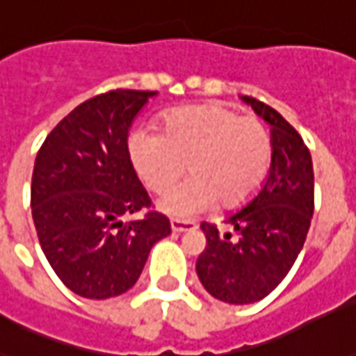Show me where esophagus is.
<instances>
[{
	"instance_id": "1",
	"label": "esophagus",
	"mask_w": 356,
	"mask_h": 356,
	"mask_svg": "<svg viewBox=\"0 0 356 356\" xmlns=\"http://www.w3.org/2000/svg\"><path fill=\"white\" fill-rule=\"evenodd\" d=\"M171 230L175 234H183V232L196 230V225L191 220H171Z\"/></svg>"
}]
</instances>
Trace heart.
Segmentation results:
<instances>
[{
  "instance_id": "b5f03b06",
  "label": "heart",
  "mask_w": 356,
  "mask_h": 356,
  "mask_svg": "<svg viewBox=\"0 0 356 356\" xmlns=\"http://www.w3.org/2000/svg\"><path fill=\"white\" fill-rule=\"evenodd\" d=\"M136 175L149 191L165 192L188 168L192 179L158 200V209L191 218L243 204L264 183L272 164V138L257 117L217 104L168 113L162 134L136 128L126 141Z\"/></svg>"
}]
</instances>
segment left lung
Wrapping results in <instances>:
<instances>
[{"label":"left lung","instance_id":"1","mask_svg":"<svg viewBox=\"0 0 356 356\" xmlns=\"http://www.w3.org/2000/svg\"><path fill=\"white\" fill-rule=\"evenodd\" d=\"M241 99L272 126L270 173L252 200L226 218L236 238L202 222L207 245L196 262L205 291L236 305L259 302L285 279L304 247L315 207L312 154L302 136L270 105Z\"/></svg>","mask_w":356,"mask_h":356}]
</instances>
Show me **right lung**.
I'll return each mask as SVG.
<instances>
[{
  "label": "right lung",
  "mask_w": 356,
  "mask_h": 356,
  "mask_svg": "<svg viewBox=\"0 0 356 356\" xmlns=\"http://www.w3.org/2000/svg\"><path fill=\"white\" fill-rule=\"evenodd\" d=\"M156 92L111 90L60 120L35 158L31 217L44 257L79 296L105 300L136 285L152 245L171 234L128 158V131Z\"/></svg>",
  "instance_id": "add662e5"
}]
</instances>
